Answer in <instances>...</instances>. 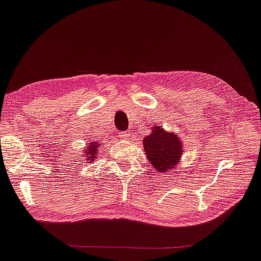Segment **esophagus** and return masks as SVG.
<instances>
[{
    "label": "esophagus",
    "instance_id": "1",
    "mask_svg": "<svg viewBox=\"0 0 261 261\" xmlns=\"http://www.w3.org/2000/svg\"><path fill=\"white\" fill-rule=\"evenodd\" d=\"M119 137H120V139L126 140V139H129V134H127V132H120Z\"/></svg>",
    "mask_w": 261,
    "mask_h": 261
}]
</instances>
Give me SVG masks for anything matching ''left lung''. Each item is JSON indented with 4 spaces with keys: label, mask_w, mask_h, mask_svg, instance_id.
Instances as JSON below:
<instances>
[{
    "label": "left lung",
    "mask_w": 261,
    "mask_h": 261,
    "mask_svg": "<svg viewBox=\"0 0 261 261\" xmlns=\"http://www.w3.org/2000/svg\"><path fill=\"white\" fill-rule=\"evenodd\" d=\"M145 154L157 172H172L180 164L185 154L183 142L175 132L165 131L163 126H152L149 136L142 140Z\"/></svg>",
    "instance_id": "8db88e82"
}]
</instances>
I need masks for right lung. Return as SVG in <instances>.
<instances>
[{
    "label": "right lung",
    "mask_w": 261,
    "mask_h": 261,
    "mask_svg": "<svg viewBox=\"0 0 261 261\" xmlns=\"http://www.w3.org/2000/svg\"><path fill=\"white\" fill-rule=\"evenodd\" d=\"M101 144L99 141H94L93 139L87 142L84 149L81 150V157H84V163H93L98 157Z\"/></svg>",
    "instance_id": "add662e5"
}]
</instances>
